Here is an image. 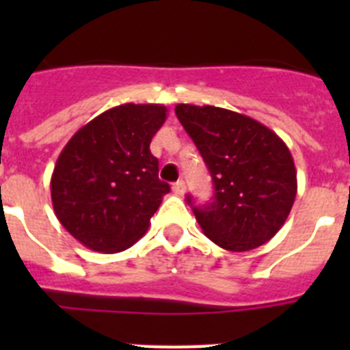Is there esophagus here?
I'll use <instances>...</instances> for the list:
<instances>
[{"label": "esophagus", "mask_w": 350, "mask_h": 350, "mask_svg": "<svg viewBox=\"0 0 350 350\" xmlns=\"http://www.w3.org/2000/svg\"><path fill=\"white\" fill-rule=\"evenodd\" d=\"M173 193L177 194V196H184L185 193V182L184 180H178L173 184Z\"/></svg>", "instance_id": "1"}]
</instances>
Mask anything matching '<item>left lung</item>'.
<instances>
[{"label":"left lung","instance_id":"1","mask_svg":"<svg viewBox=\"0 0 350 350\" xmlns=\"http://www.w3.org/2000/svg\"><path fill=\"white\" fill-rule=\"evenodd\" d=\"M213 182L212 202L194 206L203 233L219 247L245 252L267 243L289 215L296 168L289 148L271 129L219 107H175Z\"/></svg>","mask_w":350,"mask_h":350}]
</instances>
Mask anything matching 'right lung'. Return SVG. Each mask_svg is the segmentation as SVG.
Returning a JSON list of instances; mask_svg holds the SVG:
<instances>
[{
    "instance_id": "obj_1",
    "label": "right lung",
    "mask_w": 350,
    "mask_h": 350,
    "mask_svg": "<svg viewBox=\"0 0 350 350\" xmlns=\"http://www.w3.org/2000/svg\"><path fill=\"white\" fill-rule=\"evenodd\" d=\"M166 112L163 105H119L64 145L51 178L52 206L64 230L88 249L120 252L148 230L170 193L150 152Z\"/></svg>"
}]
</instances>
